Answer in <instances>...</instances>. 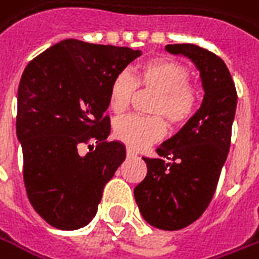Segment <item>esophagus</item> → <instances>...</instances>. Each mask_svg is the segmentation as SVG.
I'll use <instances>...</instances> for the list:
<instances>
[{"instance_id":"esophagus-1","label":"esophagus","mask_w":259,"mask_h":259,"mask_svg":"<svg viewBox=\"0 0 259 259\" xmlns=\"http://www.w3.org/2000/svg\"><path fill=\"white\" fill-rule=\"evenodd\" d=\"M126 155H127V157H136L138 156V153L133 150V149H130V147H127L126 149Z\"/></svg>"}]
</instances>
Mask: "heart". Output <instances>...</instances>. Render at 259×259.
I'll return each mask as SVG.
<instances>
[{"label": "heart", "mask_w": 259, "mask_h": 259, "mask_svg": "<svg viewBox=\"0 0 259 259\" xmlns=\"http://www.w3.org/2000/svg\"><path fill=\"white\" fill-rule=\"evenodd\" d=\"M189 70L169 58H155L135 70L133 77L121 71L109 89V107L123 113L129 107L136 87L155 92L149 113L156 116L130 114L114 121L116 138L132 149H140L160 138L166 132L165 120L172 127L183 126L198 107V90L189 83Z\"/></svg>", "instance_id": "heart-1"}]
</instances>
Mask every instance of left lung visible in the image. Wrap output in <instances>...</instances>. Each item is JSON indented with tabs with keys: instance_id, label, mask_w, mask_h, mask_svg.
I'll use <instances>...</instances> for the list:
<instances>
[{
	"instance_id": "left-lung-1",
	"label": "left lung",
	"mask_w": 259,
	"mask_h": 259,
	"mask_svg": "<svg viewBox=\"0 0 259 259\" xmlns=\"http://www.w3.org/2000/svg\"><path fill=\"white\" fill-rule=\"evenodd\" d=\"M170 54L191 58L205 90L199 110L146 162L147 174L135 188L142 217L152 227L178 231L208 208L231 145L236 89L224 60L195 44H169Z\"/></svg>"
}]
</instances>
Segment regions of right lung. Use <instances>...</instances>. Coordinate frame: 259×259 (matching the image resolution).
<instances>
[{"mask_svg": "<svg viewBox=\"0 0 259 259\" xmlns=\"http://www.w3.org/2000/svg\"><path fill=\"white\" fill-rule=\"evenodd\" d=\"M139 56L129 47L68 38L24 70L17 110L24 183L32 208L51 227H85L124 160V145L106 140L110 117L104 112L113 78ZM83 144L89 146L85 155L79 153Z\"/></svg>", "mask_w": 259, "mask_h": 259, "instance_id": "obj_1", "label": "right lung"}]
</instances>
